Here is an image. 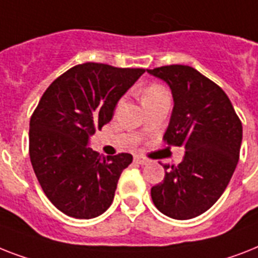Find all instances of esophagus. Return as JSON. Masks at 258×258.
Segmentation results:
<instances>
[{"label":"esophagus","instance_id":"34e87169","mask_svg":"<svg viewBox=\"0 0 258 258\" xmlns=\"http://www.w3.org/2000/svg\"><path fill=\"white\" fill-rule=\"evenodd\" d=\"M135 161L137 162V164H140V165H146V164H149V162H150L148 158L142 157V156H139V154H137V156H135Z\"/></svg>","mask_w":258,"mask_h":258}]
</instances>
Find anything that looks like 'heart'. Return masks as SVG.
<instances>
[{
	"label": "heart",
	"mask_w": 258,
	"mask_h": 258,
	"mask_svg": "<svg viewBox=\"0 0 258 258\" xmlns=\"http://www.w3.org/2000/svg\"><path fill=\"white\" fill-rule=\"evenodd\" d=\"M168 94V92L165 90L164 86H161L160 84H150L142 90V101L146 100V98H153V97L158 96H165Z\"/></svg>",
	"instance_id": "heart-1"
}]
</instances>
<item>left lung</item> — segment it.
Wrapping results in <instances>:
<instances>
[{"instance_id":"1","label":"left lung","mask_w":258,"mask_h":258,"mask_svg":"<svg viewBox=\"0 0 258 258\" xmlns=\"http://www.w3.org/2000/svg\"><path fill=\"white\" fill-rule=\"evenodd\" d=\"M148 72L168 84L174 100L164 142L186 150L177 166L164 165V180L150 195L165 216L189 220L213 207L229 184L242 123L225 92L195 68L166 65Z\"/></svg>"}]
</instances>
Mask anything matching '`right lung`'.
<instances>
[{
	"mask_svg": "<svg viewBox=\"0 0 258 258\" xmlns=\"http://www.w3.org/2000/svg\"><path fill=\"white\" fill-rule=\"evenodd\" d=\"M145 69L106 63L76 65L51 82L30 117L29 156L50 203L74 218L108 209L129 153L105 157L89 137L112 119L117 102Z\"/></svg>",
	"mask_w": 258,
	"mask_h": 258,
	"instance_id": "right-lung-1",
	"label": "right lung"
}]
</instances>
